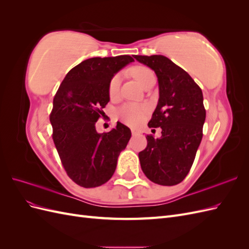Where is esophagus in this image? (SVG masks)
I'll return each mask as SVG.
<instances>
[{
  "instance_id": "1",
  "label": "esophagus",
  "mask_w": 249,
  "mask_h": 249,
  "mask_svg": "<svg viewBox=\"0 0 249 249\" xmlns=\"http://www.w3.org/2000/svg\"><path fill=\"white\" fill-rule=\"evenodd\" d=\"M131 132H132V134L133 135H139L141 132L139 131V130H137V129H132L131 130Z\"/></svg>"
}]
</instances>
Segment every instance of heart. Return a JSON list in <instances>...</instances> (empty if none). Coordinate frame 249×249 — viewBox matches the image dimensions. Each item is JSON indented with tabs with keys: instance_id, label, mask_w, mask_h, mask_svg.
<instances>
[{
	"instance_id": "1",
	"label": "heart",
	"mask_w": 249,
	"mask_h": 249,
	"mask_svg": "<svg viewBox=\"0 0 249 249\" xmlns=\"http://www.w3.org/2000/svg\"><path fill=\"white\" fill-rule=\"evenodd\" d=\"M133 77L137 80L139 84L143 85L149 80L155 77L154 72L146 66H136L132 70ZM120 82H122V74L117 73L113 77L109 83V95L111 99H115L119 93ZM147 106L138 104H125L119 109V115L127 124L135 125L138 124L144 118L147 113Z\"/></svg>"
}]
</instances>
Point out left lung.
Wrapping results in <instances>:
<instances>
[{"label": "left lung", "instance_id": "1", "mask_svg": "<svg viewBox=\"0 0 249 249\" xmlns=\"http://www.w3.org/2000/svg\"><path fill=\"white\" fill-rule=\"evenodd\" d=\"M133 57L155 71L159 84V101L148 126L161 127L162 135L146 137L147 146L139 153L142 171L158 185H178L189 172L202 138V91L189 73L167 57Z\"/></svg>", "mask_w": 249, "mask_h": 249}]
</instances>
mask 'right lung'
<instances>
[{
  "mask_svg": "<svg viewBox=\"0 0 249 249\" xmlns=\"http://www.w3.org/2000/svg\"><path fill=\"white\" fill-rule=\"evenodd\" d=\"M133 61L129 55L84 60L67 72L53 101V140L67 176L81 187L107 183L132 136L122 123L102 134L95 123L110 101L111 79Z\"/></svg>",
  "mask_w": 249,
  "mask_h": 249,
  "instance_id": "obj_1",
  "label": "right lung"
}]
</instances>
